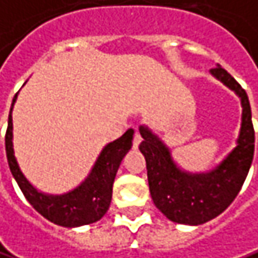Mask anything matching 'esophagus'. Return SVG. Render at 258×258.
<instances>
[{
  "mask_svg": "<svg viewBox=\"0 0 258 258\" xmlns=\"http://www.w3.org/2000/svg\"><path fill=\"white\" fill-rule=\"evenodd\" d=\"M140 142H142V137H140V134H139V133H134V139H133V148H134V149H137V148H139V145H140Z\"/></svg>",
  "mask_w": 258,
  "mask_h": 258,
  "instance_id": "esophagus-1",
  "label": "esophagus"
}]
</instances>
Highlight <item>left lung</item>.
<instances>
[{
    "instance_id": "1",
    "label": "left lung",
    "mask_w": 258,
    "mask_h": 258,
    "mask_svg": "<svg viewBox=\"0 0 258 258\" xmlns=\"http://www.w3.org/2000/svg\"><path fill=\"white\" fill-rule=\"evenodd\" d=\"M210 72L239 97L242 106L236 146L213 170L190 173L180 168L170 148L152 130L139 127L143 139L139 149L146 159L153 204L168 220L180 224L198 226L222 214L239 194L254 156V128L245 90L220 64Z\"/></svg>"
}]
</instances>
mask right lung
I'll return each instance as SVG.
<instances>
[{
  "mask_svg": "<svg viewBox=\"0 0 258 258\" xmlns=\"http://www.w3.org/2000/svg\"><path fill=\"white\" fill-rule=\"evenodd\" d=\"M17 100L14 96L9 115V127L6 133V152L7 161L14 180L17 181L25 198L36 211L54 224L63 227H78L100 220L109 210L112 201V186L121 161L133 146L134 130H127L119 139L107 143L97 156L91 171L81 183L61 195L44 194L22 173L19 162L14 156L13 148V106Z\"/></svg>",
  "mask_w": 258,
  "mask_h": 258,
  "instance_id": "right-lung-1",
  "label": "right lung"
}]
</instances>
